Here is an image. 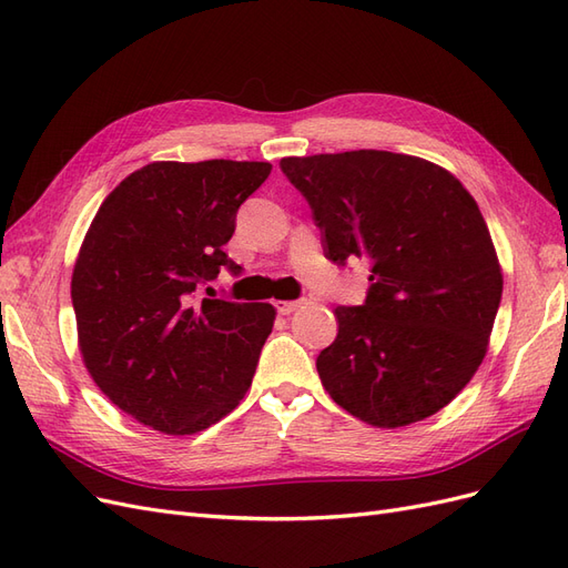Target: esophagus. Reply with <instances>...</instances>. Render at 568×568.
Returning a JSON list of instances; mask_svg holds the SVG:
<instances>
[{
    "label": "esophagus",
    "instance_id": "esophagus-1",
    "mask_svg": "<svg viewBox=\"0 0 568 568\" xmlns=\"http://www.w3.org/2000/svg\"><path fill=\"white\" fill-rule=\"evenodd\" d=\"M303 303H305V301L298 298V301H277L274 305H277V311H280L282 315H291V313H296Z\"/></svg>",
    "mask_w": 568,
    "mask_h": 568
}]
</instances>
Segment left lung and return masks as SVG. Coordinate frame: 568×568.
Returning <instances> with one entry per match:
<instances>
[{
  "label": "left lung",
  "instance_id": "8db88e82",
  "mask_svg": "<svg viewBox=\"0 0 568 568\" xmlns=\"http://www.w3.org/2000/svg\"><path fill=\"white\" fill-rule=\"evenodd\" d=\"M313 211L324 255L367 261L363 305H338L317 355L334 403L372 426L436 415L486 355L503 272L476 201L448 170L390 151L282 159Z\"/></svg>",
  "mask_w": 568,
  "mask_h": 568
}]
</instances>
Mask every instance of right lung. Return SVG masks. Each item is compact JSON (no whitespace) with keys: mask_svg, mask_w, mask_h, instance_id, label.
Returning <instances> with one entry per match:
<instances>
[{"mask_svg":"<svg viewBox=\"0 0 568 568\" xmlns=\"http://www.w3.org/2000/svg\"><path fill=\"white\" fill-rule=\"evenodd\" d=\"M270 170L149 163L113 189L84 236L71 282L82 359L113 405L156 432H203L253 382L274 307L199 291L222 270L242 274L222 246Z\"/></svg>","mask_w":568,"mask_h":568,"instance_id":"right-lung-1","label":"right lung"}]
</instances>
